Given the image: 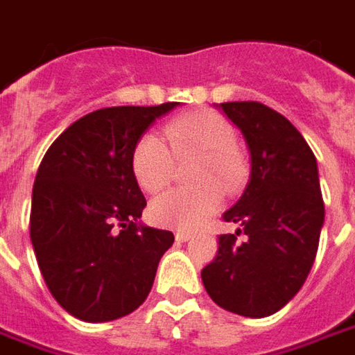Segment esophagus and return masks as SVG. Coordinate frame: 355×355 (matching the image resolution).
Returning <instances> with one entry per match:
<instances>
[{"label":"esophagus","mask_w":355,"mask_h":355,"mask_svg":"<svg viewBox=\"0 0 355 355\" xmlns=\"http://www.w3.org/2000/svg\"><path fill=\"white\" fill-rule=\"evenodd\" d=\"M191 239V233L189 231H184V229H178L175 231V241L178 243H185V241H189Z\"/></svg>","instance_id":"1"}]
</instances>
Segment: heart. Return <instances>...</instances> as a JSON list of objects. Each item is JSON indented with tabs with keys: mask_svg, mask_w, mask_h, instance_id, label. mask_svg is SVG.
<instances>
[{
	"mask_svg": "<svg viewBox=\"0 0 355 355\" xmlns=\"http://www.w3.org/2000/svg\"><path fill=\"white\" fill-rule=\"evenodd\" d=\"M233 124L217 112L201 110L170 120L164 126V140L144 134L132 152V171L148 193L166 187L171 175V154L198 152L189 189H170L150 205V215L159 225L198 229L221 203V190L233 191L247 173V159L237 148ZM218 184H215L214 182Z\"/></svg>",
	"mask_w": 355,
	"mask_h": 355,
	"instance_id": "1",
	"label": "heart"
}]
</instances>
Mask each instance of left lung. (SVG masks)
Here are the masks:
<instances>
[{"instance_id": "left-lung-1", "label": "left lung", "mask_w": 355, "mask_h": 355, "mask_svg": "<svg viewBox=\"0 0 355 355\" xmlns=\"http://www.w3.org/2000/svg\"><path fill=\"white\" fill-rule=\"evenodd\" d=\"M219 108L247 142L251 178L223 213L239 229L219 235V251L201 280L217 306L265 318L293 300L314 265L324 225L318 166L302 134L277 110L261 103ZM241 232L248 235L243 241Z\"/></svg>"}]
</instances>
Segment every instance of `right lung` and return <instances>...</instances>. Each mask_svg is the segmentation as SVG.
Here are the masks:
<instances>
[{"label":"right lung","mask_w":355,"mask_h":355,"mask_svg":"<svg viewBox=\"0 0 355 355\" xmlns=\"http://www.w3.org/2000/svg\"><path fill=\"white\" fill-rule=\"evenodd\" d=\"M180 103L101 108L51 144L33 184L29 233L45 284L85 322L122 318L152 291L173 233L142 225L132 152Z\"/></svg>","instance_id":"right-lung-1"}]
</instances>
